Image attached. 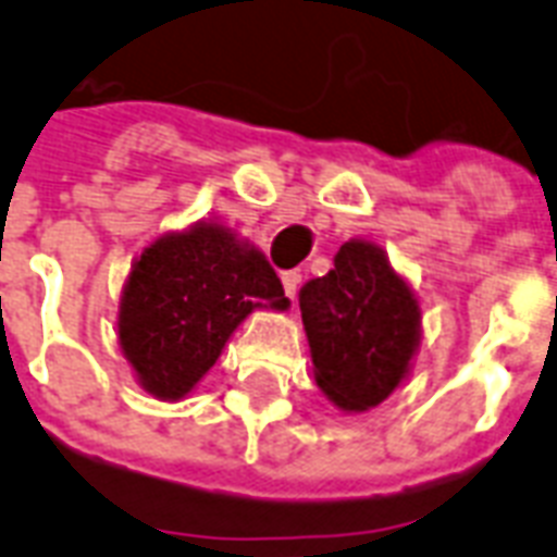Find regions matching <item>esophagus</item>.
<instances>
[{
  "label": "esophagus",
  "instance_id": "1",
  "mask_svg": "<svg viewBox=\"0 0 557 557\" xmlns=\"http://www.w3.org/2000/svg\"><path fill=\"white\" fill-rule=\"evenodd\" d=\"M283 288H286V297L295 300L297 288H300V274H297V271H286V274H283Z\"/></svg>",
  "mask_w": 557,
  "mask_h": 557
}]
</instances>
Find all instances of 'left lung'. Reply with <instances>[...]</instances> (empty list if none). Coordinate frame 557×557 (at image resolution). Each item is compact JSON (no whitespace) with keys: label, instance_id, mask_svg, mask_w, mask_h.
I'll use <instances>...</instances> for the list:
<instances>
[{"label":"left lung","instance_id":"8db88e82","mask_svg":"<svg viewBox=\"0 0 557 557\" xmlns=\"http://www.w3.org/2000/svg\"><path fill=\"white\" fill-rule=\"evenodd\" d=\"M318 388L342 411H368L409 380L420 347V304L388 253L345 242L326 277L300 288Z\"/></svg>","mask_w":557,"mask_h":557}]
</instances>
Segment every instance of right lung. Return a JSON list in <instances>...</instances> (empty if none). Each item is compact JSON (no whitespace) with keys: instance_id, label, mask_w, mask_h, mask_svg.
<instances>
[{"instance_id":"add662e5","label":"right lung","mask_w":557,"mask_h":557,"mask_svg":"<svg viewBox=\"0 0 557 557\" xmlns=\"http://www.w3.org/2000/svg\"><path fill=\"white\" fill-rule=\"evenodd\" d=\"M253 309H288L265 253L222 222L157 236L119 297V347L151 397L184 400Z\"/></svg>"}]
</instances>
